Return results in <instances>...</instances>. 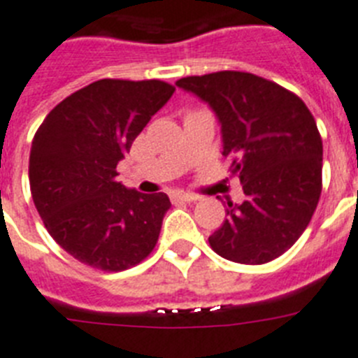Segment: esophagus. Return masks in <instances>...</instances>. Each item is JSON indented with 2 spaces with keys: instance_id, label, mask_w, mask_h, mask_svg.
Instances as JSON below:
<instances>
[{
  "instance_id": "obj_1",
  "label": "esophagus",
  "mask_w": 358,
  "mask_h": 358,
  "mask_svg": "<svg viewBox=\"0 0 358 358\" xmlns=\"http://www.w3.org/2000/svg\"><path fill=\"white\" fill-rule=\"evenodd\" d=\"M198 196L187 193H174L173 194V202H196Z\"/></svg>"
}]
</instances>
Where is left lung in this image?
<instances>
[{"label": "left lung", "mask_w": 358, "mask_h": 358, "mask_svg": "<svg viewBox=\"0 0 358 358\" xmlns=\"http://www.w3.org/2000/svg\"><path fill=\"white\" fill-rule=\"evenodd\" d=\"M209 103L222 125L231 174L244 189L209 236L231 262L266 264L308 227L322 191V138L299 96L251 72L220 71L176 82Z\"/></svg>", "instance_id": "1"}]
</instances>
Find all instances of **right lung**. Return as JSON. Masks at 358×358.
Instances as JSON below:
<instances>
[{
    "mask_svg": "<svg viewBox=\"0 0 358 358\" xmlns=\"http://www.w3.org/2000/svg\"><path fill=\"white\" fill-rule=\"evenodd\" d=\"M173 92L160 80H98L59 101L36 131L32 200L56 244L82 264L123 271L155 249L169 196L127 189L116 165Z\"/></svg>",
    "mask_w": 358,
    "mask_h": 358,
    "instance_id": "add662e5",
    "label": "right lung"
}]
</instances>
